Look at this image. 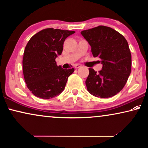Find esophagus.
<instances>
[{
	"label": "esophagus",
	"instance_id": "esophagus-1",
	"mask_svg": "<svg viewBox=\"0 0 148 148\" xmlns=\"http://www.w3.org/2000/svg\"><path fill=\"white\" fill-rule=\"evenodd\" d=\"M80 67H81V65H80V64H75V65H74V68H75L76 69L80 68Z\"/></svg>",
	"mask_w": 148,
	"mask_h": 148
}]
</instances>
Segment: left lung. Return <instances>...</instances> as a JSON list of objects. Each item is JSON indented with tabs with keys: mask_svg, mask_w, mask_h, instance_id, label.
Listing matches in <instances>:
<instances>
[{
	"mask_svg": "<svg viewBox=\"0 0 148 148\" xmlns=\"http://www.w3.org/2000/svg\"><path fill=\"white\" fill-rule=\"evenodd\" d=\"M80 33L91 46L93 57L100 58L102 64L98 73L89 68L85 81L88 91L102 98L115 96L124 88L131 72V53L128 42L122 35L105 26Z\"/></svg>",
	"mask_w": 148,
	"mask_h": 148,
	"instance_id": "left-lung-1",
	"label": "left lung"
}]
</instances>
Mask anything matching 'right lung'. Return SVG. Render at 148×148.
Wrapping results in <instances>:
<instances>
[{"mask_svg":"<svg viewBox=\"0 0 148 148\" xmlns=\"http://www.w3.org/2000/svg\"><path fill=\"white\" fill-rule=\"evenodd\" d=\"M75 31L43 29L30 39L24 52L22 68L25 83L31 93L43 99L59 95L74 69H63L55 59L61 55L65 39Z\"/></svg>","mask_w":148,"mask_h":148,"instance_id":"obj_1","label":"right lung"}]
</instances>
